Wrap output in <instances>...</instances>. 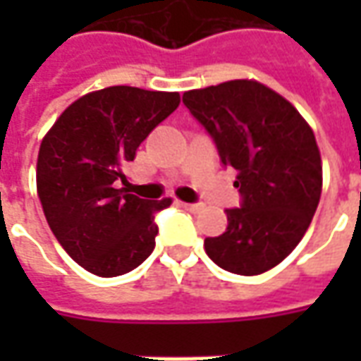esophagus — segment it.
<instances>
[{
    "instance_id": "esophagus-1",
    "label": "esophagus",
    "mask_w": 361,
    "mask_h": 361,
    "mask_svg": "<svg viewBox=\"0 0 361 361\" xmlns=\"http://www.w3.org/2000/svg\"><path fill=\"white\" fill-rule=\"evenodd\" d=\"M181 207H183V209H188L189 212H199L201 209H203V204L201 203H181Z\"/></svg>"
}]
</instances>
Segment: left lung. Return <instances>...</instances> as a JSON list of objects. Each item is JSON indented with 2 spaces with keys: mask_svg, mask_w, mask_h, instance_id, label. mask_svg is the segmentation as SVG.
Returning a JSON list of instances; mask_svg holds the SVG:
<instances>
[{
  "mask_svg": "<svg viewBox=\"0 0 361 361\" xmlns=\"http://www.w3.org/2000/svg\"><path fill=\"white\" fill-rule=\"evenodd\" d=\"M183 104L238 170L242 203L207 238V255L228 272L253 276L276 267L305 234L321 197L323 168L311 127L286 98L257 81L189 90Z\"/></svg>",
  "mask_w": 361,
  "mask_h": 361,
  "instance_id": "1",
  "label": "left lung"
}]
</instances>
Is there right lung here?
<instances>
[{
  "label": "right lung",
  "instance_id": "obj_1",
  "mask_svg": "<svg viewBox=\"0 0 361 361\" xmlns=\"http://www.w3.org/2000/svg\"><path fill=\"white\" fill-rule=\"evenodd\" d=\"M178 106V92L108 87L71 104L44 137L36 164L44 214L69 257L92 274H126L154 250V219L172 201L131 195L123 168Z\"/></svg>",
  "mask_w": 361,
  "mask_h": 361
}]
</instances>
